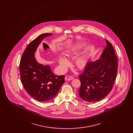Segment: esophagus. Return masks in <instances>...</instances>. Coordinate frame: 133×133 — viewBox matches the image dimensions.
I'll return each mask as SVG.
<instances>
[{"label":"esophagus","mask_w":133,"mask_h":133,"mask_svg":"<svg viewBox=\"0 0 133 133\" xmlns=\"http://www.w3.org/2000/svg\"><path fill=\"white\" fill-rule=\"evenodd\" d=\"M74 79V77L73 76H66L65 78V80L66 81H70V80H72Z\"/></svg>","instance_id":"obj_1"}]
</instances>
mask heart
I'll return each mask as SVG.
<instances>
[{
	"label": "heart",
	"mask_w": 133,
	"mask_h": 133,
	"mask_svg": "<svg viewBox=\"0 0 133 133\" xmlns=\"http://www.w3.org/2000/svg\"><path fill=\"white\" fill-rule=\"evenodd\" d=\"M77 50H78L77 48L74 47L71 50L67 51L65 53V55L67 56H72L73 55H74L76 54ZM58 62L60 67L63 69H65L69 65V61H68V60L63 56H61L59 57L58 59ZM87 62H88L87 57L85 55L77 57L75 60L76 66L79 68H84L87 65Z\"/></svg>",
	"instance_id": "heart-1"
}]
</instances>
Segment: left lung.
<instances>
[{"mask_svg": "<svg viewBox=\"0 0 133 133\" xmlns=\"http://www.w3.org/2000/svg\"><path fill=\"white\" fill-rule=\"evenodd\" d=\"M107 46L100 59L89 61L79 76L81 86L79 96L83 100H101L113 88L118 70V59L112 44L106 40Z\"/></svg>", "mask_w": 133, "mask_h": 133, "instance_id": "8db88e82", "label": "left lung"}]
</instances>
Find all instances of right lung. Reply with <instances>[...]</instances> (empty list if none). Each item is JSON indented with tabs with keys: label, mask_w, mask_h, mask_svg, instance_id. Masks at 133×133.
Returning <instances> with one entry per match:
<instances>
[{
	"label": "right lung",
	"mask_w": 133,
	"mask_h": 133,
	"mask_svg": "<svg viewBox=\"0 0 133 133\" xmlns=\"http://www.w3.org/2000/svg\"><path fill=\"white\" fill-rule=\"evenodd\" d=\"M52 33L40 35L27 46L20 60L21 81L28 94L40 102L49 101L57 95L65 80L63 75L56 76L49 65L39 63L35 52L42 40Z\"/></svg>",
	"instance_id": "right-lung-1"
}]
</instances>
